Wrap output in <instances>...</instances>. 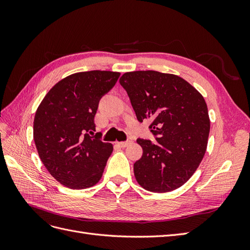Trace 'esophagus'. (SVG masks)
I'll list each match as a JSON object with an SVG mask.
<instances>
[{
  "instance_id": "obj_1",
  "label": "esophagus",
  "mask_w": 250,
  "mask_h": 250,
  "mask_svg": "<svg viewBox=\"0 0 250 250\" xmlns=\"http://www.w3.org/2000/svg\"><path fill=\"white\" fill-rule=\"evenodd\" d=\"M117 144H118V145H119L120 147L124 148V147H127L128 145H129V144H131V141L128 140V141H126V142H118Z\"/></svg>"
}]
</instances>
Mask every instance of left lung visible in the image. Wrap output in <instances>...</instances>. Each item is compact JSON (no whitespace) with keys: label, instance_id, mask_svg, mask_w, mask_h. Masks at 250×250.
Masks as SVG:
<instances>
[{"label":"left lung","instance_id":"left-lung-1","mask_svg":"<svg viewBox=\"0 0 250 250\" xmlns=\"http://www.w3.org/2000/svg\"><path fill=\"white\" fill-rule=\"evenodd\" d=\"M120 84L139 122L151 120L149 128L156 141L137 140L143 155L133 165L135 179L150 192L175 190L190 179L206 153L210 124L206 101L173 74L128 72Z\"/></svg>","mask_w":250,"mask_h":250}]
</instances>
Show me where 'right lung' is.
I'll return each instance as SVG.
<instances>
[{
    "label": "right lung",
    "mask_w": 250,
    "mask_h": 250,
    "mask_svg": "<svg viewBox=\"0 0 250 250\" xmlns=\"http://www.w3.org/2000/svg\"><path fill=\"white\" fill-rule=\"evenodd\" d=\"M120 73L88 71L60 80L36 110L33 138L44 167L60 184L74 188L95 186L113 147L100 140L95 115L101 98L115 86Z\"/></svg>",
    "instance_id": "right-lung-1"
}]
</instances>
